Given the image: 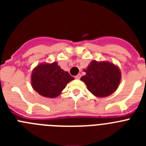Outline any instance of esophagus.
Masks as SVG:
<instances>
[{
    "mask_svg": "<svg viewBox=\"0 0 146 146\" xmlns=\"http://www.w3.org/2000/svg\"><path fill=\"white\" fill-rule=\"evenodd\" d=\"M81 77V74H78L77 76H75V79L77 80H80Z\"/></svg>",
    "mask_w": 146,
    "mask_h": 146,
    "instance_id": "1",
    "label": "esophagus"
}]
</instances>
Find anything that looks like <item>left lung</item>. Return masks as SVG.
I'll use <instances>...</instances> for the list:
<instances>
[{
  "instance_id": "8db88e82",
  "label": "left lung",
  "mask_w": 146,
  "mask_h": 146,
  "mask_svg": "<svg viewBox=\"0 0 146 146\" xmlns=\"http://www.w3.org/2000/svg\"><path fill=\"white\" fill-rule=\"evenodd\" d=\"M84 72L86 74L81 77L80 80L84 82L88 90L97 97L110 96L119 86L121 71L112 63L93 60Z\"/></svg>"
}]
</instances>
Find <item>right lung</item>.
I'll use <instances>...</instances> for the list:
<instances>
[{"instance_id":"add662e5","label":"right lung","mask_w":146,"mask_h":146,"mask_svg":"<svg viewBox=\"0 0 146 146\" xmlns=\"http://www.w3.org/2000/svg\"><path fill=\"white\" fill-rule=\"evenodd\" d=\"M74 79L58 65L57 62L41 64L32 72L31 85L42 96L55 98L58 96L66 85Z\"/></svg>"}]
</instances>
